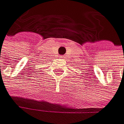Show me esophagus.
<instances>
[{
    "label": "esophagus",
    "mask_w": 124,
    "mask_h": 124,
    "mask_svg": "<svg viewBox=\"0 0 124 124\" xmlns=\"http://www.w3.org/2000/svg\"><path fill=\"white\" fill-rule=\"evenodd\" d=\"M60 58H61V59H63V58H64V57H63V56H61V57H60Z\"/></svg>",
    "instance_id": "34e87169"
}]
</instances>
